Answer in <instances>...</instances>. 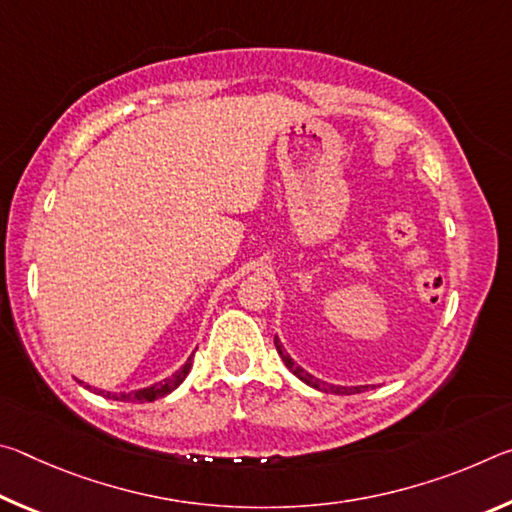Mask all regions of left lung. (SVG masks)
<instances>
[{"mask_svg": "<svg viewBox=\"0 0 512 512\" xmlns=\"http://www.w3.org/2000/svg\"><path fill=\"white\" fill-rule=\"evenodd\" d=\"M275 348H277V354H280V359L284 361V366H287L300 381H305L307 386L316 388V391L332 393V395H354V393L368 391V386H336V384H327V381L318 379V377H314V375H309V372H307L305 368L298 366V363L289 357V352L282 348V343H280V339H277V336H275Z\"/></svg>", "mask_w": 512, "mask_h": 512, "instance_id": "obj_1", "label": "left lung"}]
</instances>
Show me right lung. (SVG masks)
<instances>
[{"label": "right lung", "instance_id": "right-lung-1", "mask_svg": "<svg viewBox=\"0 0 512 512\" xmlns=\"http://www.w3.org/2000/svg\"><path fill=\"white\" fill-rule=\"evenodd\" d=\"M194 357V354H192ZM192 357H189L185 361V366L173 372L171 377H167L164 381H160V384H153V386H146V388H140V391H131V393H110V391H99V388H92L88 386L90 391H94L97 395H103L108 397V400H117V402H153V400H160V397L169 395L171 391H176V388L183 384L189 368H192ZM83 384V381H81Z\"/></svg>", "mask_w": 512, "mask_h": 512}]
</instances>
